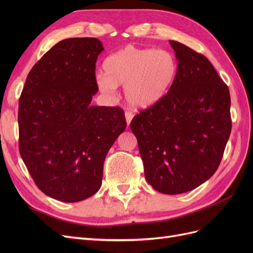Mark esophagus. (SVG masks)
Returning a JSON list of instances; mask_svg holds the SVG:
<instances>
[{
    "label": "esophagus",
    "mask_w": 253,
    "mask_h": 253,
    "mask_svg": "<svg viewBox=\"0 0 253 253\" xmlns=\"http://www.w3.org/2000/svg\"><path fill=\"white\" fill-rule=\"evenodd\" d=\"M125 117H126V125H127V126H129V124H131V121H132V119H133V114H132V113H128V112H126V113L125 114Z\"/></svg>",
    "instance_id": "1"
}]
</instances>
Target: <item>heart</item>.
Listing matches in <instances>:
<instances>
[{"label":"heart","mask_w":253,"mask_h":253,"mask_svg":"<svg viewBox=\"0 0 253 253\" xmlns=\"http://www.w3.org/2000/svg\"><path fill=\"white\" fill-rule=\"evenodd\" d=\"M103 75L96 77L98 89L113 96L118 86H125L127 103L136 110L156 105L170 93L177 79L178 63L171 52L126 45L106 57Z\"/></svg>","instance_id":"obj_1"}]
</instances>
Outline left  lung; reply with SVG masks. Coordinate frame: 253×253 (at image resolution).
<instances>
[{"instance_id":"left-lung-1","label":"left lung","mask_w":253,"mask_h":253,"mask_svg":"<svg viewBox=\"0 0 253 253\" xmlns=\"http://www.w3.org/2000/svg\"><path fill=\"white\" fill-rule=\"evenodd\" d=\"M178 61L171 91L133 118L145 179L160 193L180 194L215 173L231 133L230 94L210 61L170 41Z\"/></svg>"}]
</instances>
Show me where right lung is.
<instances>
[{"mask_svg":"<svg viewBox=\"0 0 253 253\" xmlns=\"http://www.w3.org/2000/svg\"><path fill=\"white\" fill-rule=\"evenodd\" d=\"M96 38L57 43L29 72L19 101V149L44 194L77 203L101 187L109 150L125 131L120 108L90 105L98 91Z\"/></svg>","mask_w":253,"mask_h":253,"instance_id":"obj_1","label":"right lung"}]
</instances>
